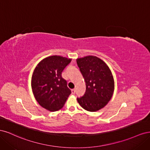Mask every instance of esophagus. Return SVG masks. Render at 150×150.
Masks as SVG:
<instances>
[{
	"instance_id": "1",
	"label": "esophagus",
	"mask_w": 150,
	"mask_h": 150,
	"mask_svg": "<svg viewBox=\"0 0 150 150\" xmlns=\"http://www.w3.org/2000/svg\"><path fill=\"white\" fill-rule=\"evenodd\" d=\"M75 92H76L75 89H73L71 90V93H72V94H75Z\"/></svg>"
}]
</instances>
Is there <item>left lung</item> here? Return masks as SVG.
<instances>
[{
    "mask_svg": "<svg viewBox=\"0 0 150 150\" xmlns=\"http://www.w3.org/2000/svg\"><path fill=\"white\" fill-rule=\"evenodd\" d=\"M86 82V92L77 100L80 106L90 112L105 106L111 99L115 89L112 72L108 65L96 56H88L76 59Z\"/></svg>",
    "mask_w": 150,
    "mask_h": 150,
    "instance_id": "1",
    "label": "left lung"
}]
</instances>
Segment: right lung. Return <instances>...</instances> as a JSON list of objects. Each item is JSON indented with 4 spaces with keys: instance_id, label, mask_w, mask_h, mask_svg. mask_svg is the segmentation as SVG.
<instances>
[{
    "instance_id": "obj_1",
    "label": "right lung",
    "mask_w": 150,
    "mask_h": 150,
    "mask_svg": "<svg viewBox=\"0 0 150 150\" xmlns=\"http://www.w3.org/2000/svg\"><path fill=\"white\" fill-rule=\"evenodd\" d=\"M71 59L52 56L44 59L35 67L31 86L36 101L50 111L59 110L71 93L67 81L62 78V72Z\"/></svg>"
}]
</instances>
